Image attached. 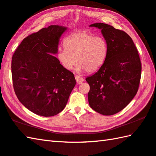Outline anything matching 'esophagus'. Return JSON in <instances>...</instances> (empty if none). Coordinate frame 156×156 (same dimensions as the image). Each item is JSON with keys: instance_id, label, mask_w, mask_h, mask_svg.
<instances>
[{"instance_id": "1", "label": "esophagus", "mask_w": 156, "mask_h": 156, "mask_svg": "<svg viewBox=\"0 0 156 156\" xmlns=\"http://www.w3.org/2000/svg\"><path fill=\"white\" fill-rule=\"evenodd\" d=\"M75 79H76V81H77V84H81V83H83V77H80V76L76 75L75 76Z\"/></svg>"}]
</instances>
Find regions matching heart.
Masks as SVG:
<instances>
[{
	"instance_id": "1",
	"label": "heart",
	"mask_w": 156,
	"mask_h": 156,
	"mask_svg": "<svg viewBox=\"0 0 156 156\" xmlns=\"http://www.w3.org/2000/svg\"><path fill=\"white\" fill-rule=\"evenodd\" d=\"M64 48H59L57 58L64 69L71 70L77 63L79 72H96L103 65L108 45L103 37L86 31L75 32L66 38Z\"/></svg>"
}]
</instances>
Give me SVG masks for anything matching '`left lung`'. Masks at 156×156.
Wrapping results in <instances>:
<instances>
[{
  "instance_id": "obj_1",
  "label": "left lung",
  "mask_w": 156,
  "mask_h": 156,
  "mask_svg": "<svg viewBox=\"0 0 156 156\" xmlns=\"http://www.w3.org/2000/svg\"><path fill=\"white\" fill-rule=\"evenodd\" d=\"M90 26L101 29L108 45L105 63L86 79L90 85L88 102L93 110L111 115L127 106L136 94L141 77V62L133 39L123 30L103 23Z\"/></svg>"
}]
</instances>
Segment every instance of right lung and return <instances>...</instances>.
Returning a JSON list of instances; mask_svg holds the SVG:
<instances>
[{
  "label": "right lung",
  "mask_w": 156,
  "mask_h": 156,
  "mask_svg": "<svg viewBox=\"0 0 156 156\" xmlns=\"http://www.w3.org/2000/svg\"><path fill=\"white\" fill-rule=\"evenodd\" d=\"M66 27L51 25L23 39L11 60L15 93L20 102L37 115L54 116L66 107L76 81L52 54L58 52Z\"/></svg>",
  "instance_id": "add662e5"
}]
</instances>
